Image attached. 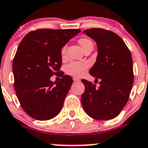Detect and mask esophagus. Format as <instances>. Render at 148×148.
I'll use <instances>...</instances> for the list:
<instances>
[{
    "label": "esophagus",
    "mask_w": 148,
    "mask_h": 148,
    "mask_svg": "<svg viewBox=\"0 0 148 148\" xmlns=\"http://www.w3.org/2000/svg\"><path fill=\"white\" fill-rule=\"evenodd\" d=\"M73 81H75V82H79L80 79L79 78H76V77H74L73 78Z\"/></svg>",
    "instance_id": "34e87169"
}]
</instances>
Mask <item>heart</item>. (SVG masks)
<instances>
[{
	"label": "heart",
	"mask_w": 148,
	"mask_h": 148,
	"mask_svg": "<svg viewBox=\"0 0 148 148\" xmlns=\"http://www.w3.org/2000/svg\"><path fill=\"white\" fill-rule=\"evenodd\" d=\"M79 45H81L82 48L88 44L89 42H91L90 40L86 39V38H81L79 41ZM66 52V48L64 47L62 50V56H65ZM89 67V64L86 62H71L66 66V72L69 75L75 76V77H79L82 76L85 73L86 69Z\"/></svg>",
	"instance_id": "obj_1"
}]
</instances>
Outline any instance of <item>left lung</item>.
Instances as JSON below:
<instances>
[{"label":"left lung","instance_id":"obj_1","mask_svg":"<svg viewBox=\"0 0 148 148\" xmlns=\"http://www.w3.org/2000/svg\"><path fill=\"white\" fill-rule=\"evenodd\" d=\"M97 43V60L90 75L100 79L99 86L82 79L85 91L81 97L88 115L99 121L116 117L127 103L134 81L133 60L122 38L110 31L91 28L83 32Z\"/></svg>","mask_w":148,"mask_h":148}]
</instances>
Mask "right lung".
<instances>
[{
	"instance_id": "right-lung-1",
	"label": "right lung",
	"mask_w": 148,
	"mask_h": 148,
	"mask_svg": "<svg viewBox=\"0 0 148 148\" xmlns=\"http://www.w3.org/2000/svg\"><path fill=\"white\" fill-rule=\"evenodd\" d=\"M79 29H38L25 35L14 58V90L23 110L35 120L55 117L63 106L73 79L59 71L61 50ZM62 74L53 83L50 78Z\"/></svg>"
}]
</instances>
